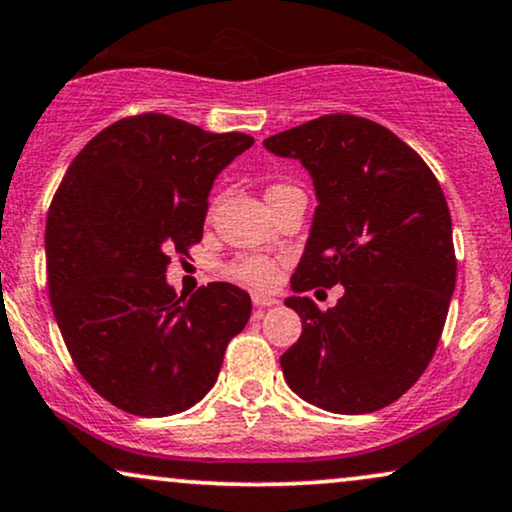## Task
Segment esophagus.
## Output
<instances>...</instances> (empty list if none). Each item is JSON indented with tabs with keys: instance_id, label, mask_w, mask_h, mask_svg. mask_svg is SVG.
<instances>
[{
	"instance_id": "esophagus-1",
	"label": "esophagus",
	"mask_w": 512,
	"mask_h": 512,
	"mask_svg": "<svg viewBox=\"0 0 512 512\" xmlns=\"http://www.w3.org/2000/svg\"><path fill=\"white\" fill-rule=\"evenodd\" d=\"M278 300L276 297H269V295H260V293H252V304H255L257 309H267V307H274Z\"/></svg>"
}]
</instances>
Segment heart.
<instances>
[{"instance_id":"obj_1","label":"heart","mask_w":512,"mask_h":512,"mask_svg":"<svg viewBox=\"0 0 512 512\" xmlns=\"http://www.w3.org/2000/svg\"><path fill=\"white\" fill-rule=\"evenodd\" d=\"M286 189H290V184H271L267 189V200L278 196V193ZM226 276L250 288H271L276 283L278 267L267 255H243L236 257L234 262H229Z\"/></svg>"}]
</instances>
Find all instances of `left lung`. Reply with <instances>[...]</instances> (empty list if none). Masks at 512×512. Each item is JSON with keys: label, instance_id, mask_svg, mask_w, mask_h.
<instances>
[{"label": "left lung", "instance_id": "obj_1", "mask_svg": "<svg viewBox=\"0 0 512 512\" xmlns=\"http://www.w3.org/2000/svg\"><path fill=\"white\" fill-rule=\"evenodd\" d=\"M264 146L300 160L319 198L290 286H345L326 312L309 297L286 300L302 319L281 357L286 383L333 413L383 409L428 368L456 286L442 186L409 144L359 115H321Z\"/></svg>", "mask_w": 512, "mask_h": 512}]
</instances>
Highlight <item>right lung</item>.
I'll return each instance as SVG.
<instances>
[{"label": "right lung", "instance_id": "obj_1", "mask_svg": "<svg viewBox=\"0 0 512 512\" xmlns=\"http://www.w3.org/2000/svg\"><path fill=\"white\" fill-rule=\"evenodd\" d=\"M255 144L163 113L129 115L75 155L47 215V283L77 371L134 416L186 411L210 392L250 295L208 283L189 300L165 274L203 238L217 174Z\"/></svg>", "mask_w": 512, "mask_h": 512}]
</instances>
